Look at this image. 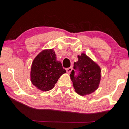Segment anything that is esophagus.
<instances>
[{
  "label": "esophagus",
  "instance_id": "1",
  "mask_svg": "<svg viewBox=\"0 0 129 129\" xmlns=\"http://www.w3.org/2000/svg\"><path fill=\"white\" fill-rule=\"evenodd\" d=\"M72 67H70V68H67L66 69V71H67V72L68 73H70L71 72V71H72Z\"/></svg>",
  "mask_w": 129,
  "mask_h": 129
}]
</instances>
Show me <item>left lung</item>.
Returning <instances> with one entry per match:
<instances>
[{
    "label": "left lung",
    "instance_id": "8db88e82",
    "mask_svg": "<svg viewBox=\"0 0 129 129\" xmlns=\"http://www.w3.org/2000/svg\"><path fill=\"white\" fill-rule=\"evenodd\" d=\"M77 57L78 60L74 62L73 68L78 73L75 76L76 71L72 70L70 77L76 92L81 95H88L99 88L101 77V68L86 54L81 53Z\"/></svg>",
    "mask_w": 129,
    "mask_h": 129
}]
</instances>
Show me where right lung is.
<instances>
[{"mask_svg":"<svg viewBox=\"0 0 129 129\" xmlns=\"http://www.w3.org/2000/svg\"><path fill=\"white\" fill-rule=\"evenodd\" d=\"M53 49H45L38 54L32 62L30 80L32 84L41 91L53 89L58 79L66 73L61 62L56 60Z\"/></svg>","mask_w":129,"mask_h":129,"instance_id":"1","label":"right lung"}]
</instances>
